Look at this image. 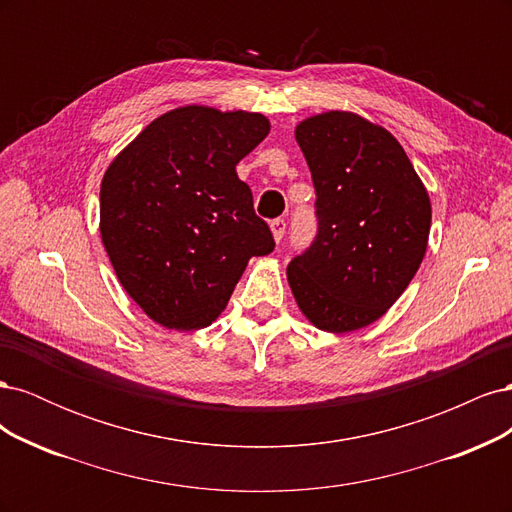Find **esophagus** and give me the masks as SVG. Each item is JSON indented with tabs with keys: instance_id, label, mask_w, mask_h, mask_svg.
Here are the masks:
<instances>
[{
	"instance_id": "1",
	"label": "esophagus",
	"mask_w": 512,
	"mask_h": 512,
	"mask_svg": "<svg viewBox=\"0 0 512 512\" xmlns=\"http://www.w3.org/2000/svg\"><path fill=\"white\" fill-rule=\"evenodd\" d=\"M286 220L284 218H277V220H273L271 222V232H273V239L280 243L282 239H284V235H286Z\"/></svg>"
}]
</instances>
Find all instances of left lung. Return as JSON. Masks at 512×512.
I'll return each instance as SVG.
<instances>
[{
  "instance_id": "obj_1",
  "label": "left lung",
  "mask_w": 512,
  "mask_h": 512,
  "mask_svg": "<svg viewBox=\"0 0 512 512\" xmlns=\"http://www.w3.org/2000/svg\"><path fill=\"white\" fill-rule=\"evenodd\" d=\"M312 170L318 230L286 269L301 312L348 333L376 322L421 267L431 205L406 151L367 119L331 111L297 128Z\"/></svg>"
}]
</instances>
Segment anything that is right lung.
Listing matches in <instances>:
<instances>
[{"mask_svg": "<svg viewBox=\"0 0 512 512\" xmlns=\"http://www.w3.org/2000/svg\"><path fill=\"white\" fill-rule=\"evenodd\" d=\"M269 134L258 113L175 108L108 166L100 232L121 286L166 329L218 318L252 256L275 241L235 166Z\"/></svg>", "mask_w": 512, "mask_h": 512, "instance_id": "obj_1", "label": "right lung"}]
</instances>
